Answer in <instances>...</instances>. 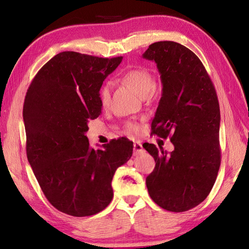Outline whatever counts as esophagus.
Listing matches in <instances>:
<instances>
[{"mask_svg": "<svg viewBox=\"0 0 249 249\" xmlns=\"http://www.w3.org/2000/svg\"><path fill=\"white\" fill-rule=\"evenodd\" d=\"M134 152L135 154H140V153L143 152V147H142V144L140 142H134Z\"/></svg>", "mask_w": 249, "mask_h": 249, "instance_id": "34e87169", "label": "esophagus"}]
</instances>
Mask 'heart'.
<instances>
[{"instance_id": "obj_1", "label": "heart", "mask_w": 249, "mask_h": 249, "mask_svg": "<svg viewBox=\"0 0 249 249\" xmlns=\"http://www.w3.org/2000/svg\"><path fill=\"white\" fill-rule=\"evenodd\" d=\"M122 81L127 84L142 98H150L155 89V78L150 70L144 67H136L124 72L121 77ZM111 98V84L104 83L99 89V100L103 107H107ZM126 129L129 134H137L139 131V125L135 122H128Z\"/></svg>"}]
</instances>
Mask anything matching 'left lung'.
<instances>
[{
    "label": "left lung",
    "mask_w": 249,
    "mask_h": 249,
    "mask_svg": "<svg viewBox=\"0 0 249 249\" xmlns=\"http://www.w3.org/2000/svg\"><path fill=\"white\" fill-rule=\"evenodd\" d=\"M155 61L162 96L152 121V134L170 138L168 153L154 144L143 147L154 157L146 178L149 195L170 212H185L208 197L220 166V111L214 84L202 62L176 41H157L143 53Z\"/></svg>",
    "instance_id": "1"
}]
</instances>
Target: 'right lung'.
I'll return each instance as SVG.
<instances>
[{
  "mask_svg": "<svg viewBox=\"0 0 249 249\" xmlns=\"http://www.w3.org/2000/svg\"><path fill=\"white\" fill-rule=\"evenodd\" d=\"M122 60L61 52L26 92V156L46 198L65 214L84 217L107 208L115 170L133 154V142L124 137L94 150L86 136L89 120L102 111L99 89Z\"/></svg>",
  "mask_w": 249,
  "mask_h": 249,
  "instance_id": "add662e5",
  "label": "right lung"
}]
</instances>
